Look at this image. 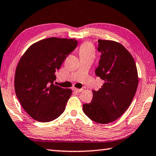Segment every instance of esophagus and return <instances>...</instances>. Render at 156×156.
I'll return each mask as SVG.
<instances>
[{
  "mask_svg": "<svg viewBox=\"0 0 156 156\" xmlns=\"http://www.w3.org/2000/svg\"><path fill=\"white\" fill-rule=\"evenodd\" d=\"M72 90L74 91H76V92L80 93V92H81V91H83V89H78V88H76V87H73Z\"/></svg>",
  "mask_w": 156,
  "mask_h": 156,
  "instance_id": "34e87169",
  "label": "esophagus"
}]
</instances>
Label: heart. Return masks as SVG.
<instances>
[{"label": "heart", "instance_id": "b5f03b06", "mask_svg": "<svg viewBox=\"0 0 156 156\" xmlns=\"http://www.w3.org/2000/svg\"><path fill=\"white\" fill-rule=\"evenodd\" d=\"M80 58H93L95 57V48L93 44L89 41H86L82 44L78 50Z\"/></svg>", "mask_w": 156, "mask_h": 156}]
</instances>
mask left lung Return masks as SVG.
<instances>
[{
	"label": "left lung",
	"mask_w": 156,
	"mask_h": 156,
	"mask_svg": "<svg viewBox=\"0 0 156 156\" xmlns=\"http://www.w3.org/2000/svg\"><path fill=\"white\" fill-rule=\"evenodd\" d=\"M101 53L96 75L104 80L98 91H93L92 101L83 104V112L98 123L112 122L126 112L134 98L139 78L131 54L122 44L98 39Z\"/></svg>",
	"instance_id": "8db88e82"
}]
</instances>
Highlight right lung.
Returning <instances> with one entry per match:
<instances>
[{
	"label": "right lung",
	"instance_id": "obj_1",
	"mask_svg": "<svg viewBox=\"0 0 156 156\" xmlns=\"http://www.w3.org/2000/svg\"><path fill=\"white\" fill-rule=\"evenodd\" d=\"M77 44L74 39H44L32 44L21 58L14 89L21 106L34 120L51 122L65 111L72 90L54 85L55 73Z\"/></svg>",
	"mask_w": 156,
	"mask_h": 156
}]
</instances>
